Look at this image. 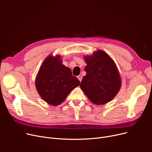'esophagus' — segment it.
Wrapping results in <instances>:
<instances>
[{
    "label": "esophagus",
    "mask_w": 152,
    "mask_h": 152,
    "mask_svg": "<svg viewBox=\"0 0 152 152\" xmlns=\"http://www.w3.org/2000/svg\"><path fill=\"white\" fill-rule=\"evenodd\" d=\"M77 79H79V81H80V82H81V81H82V79H83V77H82V76H81V75H79V76H77Z\"/></svg>",
    "instance_id": "esophagus-1"
}]
</instances>
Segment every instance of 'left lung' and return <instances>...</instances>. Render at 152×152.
Returning <instances> with one entry per match:
<instances>
[{"mask_svg":"<svg viewBox=\"0 0 152 152\" xmlns=\"http://www.w3.org/2000/svg\"><path fill=\"white\" fill-rule=\"evenodd\" d=\"M86 75L80 87L91 102L103 105L112 100L121 87L120 74L114 60L105 52L95 51L84 56Z\"/></svg>","mask_w":152,"mask_h":152,"instance_id":"obj_1","label":"left lung"}]
</instances>
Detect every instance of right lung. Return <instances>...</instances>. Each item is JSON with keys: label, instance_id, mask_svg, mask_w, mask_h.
I'll return each mask as SVG.
<instances>
[{"label": "right lung", "instance_id": "1", "mask_svg": "<svg viewBox=\"0 0 152 152\" xmlns=\"http://www.w3.org/2000/svg\"><path fill=\"white\" fill-rule=\"evenodd\" d=\"M80 84L70 68L62 64L59 55L45 58L37 74L35 85L39 95L48 104L60 105L71 91Z\"/></svg>", "mask_w": 152, "mask_h": 152}]
</instances>
